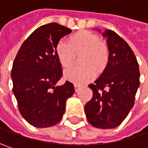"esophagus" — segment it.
<instances>
[{
	"mask_svg": "<svg viewBox=\"0 0 148 148\" xmlns=\"http://www.w3.org/2000/svg\"><path fill=\"white\" fill-rule=\"evenodd\" d=\"M79 87H80V86H79V85H78V84H74V90H75V92H78V91H79Z\"/></svg>",
	"mask_w": 148,
	"mask_h": 148,
	"instance_id": "1",
	"label": "esophagus"
}]
</instances>
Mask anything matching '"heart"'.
<instances>
[{
  "mask_svg": "<svg viewBox=\"0 0 148 148\" xmlns=\"http://www.w3.org/2000/svg\"><path fill=\"white\" fill-rule=\"evenodd\" d=\"M82 66L75 67L65 72V78L74 83H84L92 79L98 72H102L110 58L108 46L100 41L98 35L82 31L71 36L69 42L60 40L56 45V54L64 69L72 67L76 55L81 54Z\"/></svg>",
  "mask_w": 148,
  "mask_h": 148,
  "instance_id": "1",
  "label": "heart"
}]
</instances>
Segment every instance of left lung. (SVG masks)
I'll list each match as a JSON object with an SVG mask.
<instances>
[{"mask_svg":"<svg viewBox=\"0 0 148 148\" xmlns=\"http://www.w3.org/2000/svg\"><path fill=\"white\" fill-rule=\"evenodd\" d=\"M110 58L100 77L88 86L92 98L85 105L87 121L98 129H114L126 118L134 103L140 70L133 50L117 33L106 30Z\"/></svg>","mask_w":148,"mask_h":148,"instance_id":"8db88e82","label":"left lung"}]
</instances>
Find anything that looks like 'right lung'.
I'll return each mask as SVG.
<instances>
[{
    "instance_id": "add662e5",
    "label": "right lung",
    "mask_w": 148,
    "mask_h": 148,
    "mask_svg": "<svg viewBox=\"0 0 148 148\" xmlns=\"http://www.w3.org/2000/svg\"><path fill=\"white\" fill-rule=\"evenodd\" d=\"M71 32L57 23L41 25L25 40L16 55L11 72L13 92L21 116L34 127L58 123L67 99L74 94V85L68 80L56 86L62 76L56 45Z\"/></svg>"
}]
</instances>
